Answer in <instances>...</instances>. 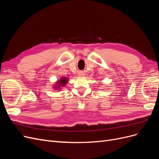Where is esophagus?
Segmentation results:
<instances>
[{
	"label": "esophagus",
	"mask_w": 159,
	"mask_h": 159,
	"mask_svg": "<svg viewBox=\"0 0 159 159\" xmlns=\"http://www.w3.org/2000/svg\"><path fill=\"white\" fill-rule=\"evenodd\" d=\"M79 75H80V76H83V75H84V74L83 73V72H80Z\"/></svg>",
	"instance_id": "1"
}]
</instances>
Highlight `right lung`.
<instances>
[{
  "instance_id": "add662e5",
  "label": "right lung",
  "mask_w": 159,
  "mask_h": 159,
  "mask_svg": "<svg viewBox=\"0 0 159 159\" xmlns=\"http://www.w3.org/2000/svg\"><path fill=\"white\" fill-rule=\"evenodd\" d=\"M68 78H65V77L61 78L60 80H58L56 82L57 84H56V85L54 87V89H56V90H60V89H61V88L64 87V86L66 85V84L68 83Z\"/></svg>"
}]
</instances>
